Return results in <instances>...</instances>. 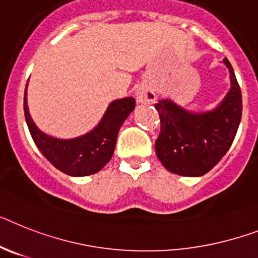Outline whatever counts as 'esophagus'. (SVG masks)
<instances>
[{"instance_id": "obj_1", "label": "esophagus", "mask_w": 258, "mask_h": 258, "mask_svg": "<svg viewBox=\"0 0 258 258\" xmlns=\"http://www.w3.org/2000/svg\"><path fill=\"white\" fill-rule=\"evenodd\" d=\"M136 99L140 104H153L157 100V93L150 86H142L137 89Z\"/></svg>"}]
</instances>
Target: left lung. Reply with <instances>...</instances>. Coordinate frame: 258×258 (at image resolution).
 <instances>
[{
	"mask_svg": "<svg viewBox=\"0 0 258 258\" xmlns=\"http://www.w3.org/2000/svg\"><path fill=\"white\" fill-rule=\"evenodd\" d=\"M231 88L215 109L191 112L170 99L155 104L161 118V133L155 153L166 169L182 176H202L214 169L231 148L242 113L241 91L231 63Z\"/></svg>",
	"mask_w": 258,
	"mask_h": 258,
	"instance_id": "8db88e82",
	"label": "left lung"
}]
</instances>
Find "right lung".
Masks as SVG:
<instances>
[{
	"label": "right lung",
	"mask_w": 258,
	"mask_h": 258,
	"mask_svg": "<svg viewBox=\"0 0 258 258\" xmlns=\"http://www.w3.org/2000/svg\"><path fill=\"white\" fill-rule=\"evenodd\" d=\"M134 106L133 97L114 100L92 131L80 137L61 140L43 133L35 125L27 106V86L23 99L26 124L37 148L51 165L71 176L92 175L109 162L116 148L118 131Z\"/></svg>",
	"instance_id": "right-lung-1"
}]
</instances>
